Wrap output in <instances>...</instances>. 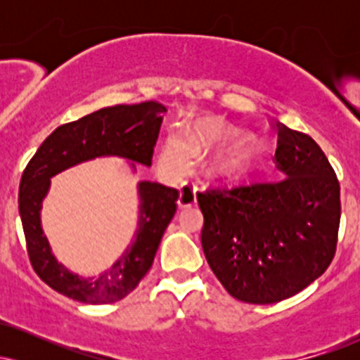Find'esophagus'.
<instances>
[{
	"instance_id": "obj_1",
	"label": "esophagus",
	"mask_w": 360,
	"mask_h": 360,
	"mask_svg": "<svg viewBox=\"0 0 360 360\" xmlns=\"http://www.w3.org/2000/svg\"><path fill=\"white\" fill-rule=\"evenodd\" d=\"M177 205L181 208H188V206L196 205V186L186 183L179 191V198H177Z\"/></svg>"
}]
</instances>
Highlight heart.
Here are the masks:
<instances>
[{"label":"heart","mask_w":360,"mask_h":360,"mask_svg":"<svg viewBox=\"0 0 360 360\" xmlns=\"http://www.w3.org/2000/svg\"><path fill=\"white\" fill-rule=\"evenodd\" d=\"M235 135V128L221 118H205L191 128L189 135L169 134L157 154V166L167 177H181L189 171L194 157L206 148L225 142ZM250 150L245 142L235 140L217 152L210 160L214 176H232L245 166Z\"/></svg>","instance_id":"b5f03b06"}]
</instances>
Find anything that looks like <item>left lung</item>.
<instances>
[{
	"instance_id": "obj_1",
	"label": "left lung",
	"mask_w": 360,
	"mask_h": 360,
	"mask_svg": "<svg viewBox=\"0 0 360 360\" xmlns=\"http://www.w3.org/2000/svg\"><path fill=\"white\" fill-rule=\"evenodd\" d=\"M278 179L198 193L201 245L233 298L271 304L320 278L335 254L340 186L307 134L276 123Z\"/></svg>"
}]
</instances>
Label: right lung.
Returning <instances> with one entry per match:
<instances>
[{
    "label": "right lung",
    "mask_w": 360,
    "mask_h": 360,
    "mask_svg": "<svg viewBox=\"0 0 360 360\" xmlns=\"http://www.w3.org/2000/svg\"><path fill=\"white\" fill-rule=\"evenodd\" d=\"M157 101L101 108L52 131L32 157L20 181L18 208L27 250L40 279L52 289L81 303L106 304L125 298L152 267L160 238L176 213L177 189L139 181V217L134 238L111 267L98 276L72 272L53 255L42 229V203L51 179L77 164L98 157H120L137 172V164L150 166L162 115Z\"/></svg>",
    "instance_id": "1"
}]
</instances>
